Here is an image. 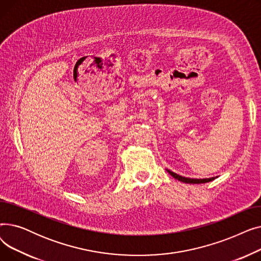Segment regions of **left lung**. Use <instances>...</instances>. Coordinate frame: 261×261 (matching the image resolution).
<instances>
[{"label": "left lung", "mask_w": 261, "mask_h": 261, "mask_svg": "<svg viewBox=\"0 0 261 261\" xmlns=\"http://www.w3.org/2000/svg\"><path fill=\"white\" fill-rule=\"evenodd\" d=\"M167 172L172 175L174 179L179 180L180 182H184V183H189V184H201V183H207V182H211L213 180H215L216 177L218 176H213V177H208V179H191V177H185V176H182L180 174H176L175 172L169 170V169H166Z\"/></svg>", "instance_id": "1"}]
</instances>
